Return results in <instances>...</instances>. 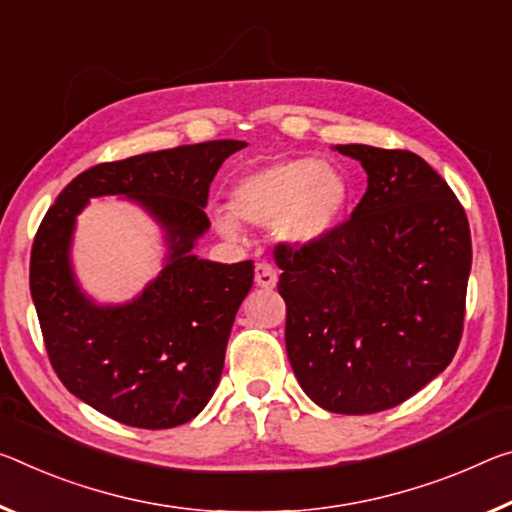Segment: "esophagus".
Masks as SVG:
<instances>
[{"label":"esophagus","mask_w":512,"mask_h":512,"mask_svg":"<svg viewBox=\"0 0 512 512\" xmlns=\"http://www.w3.org/2000/svg\"><path fill=\"white\" fill-rule=\"evenodd\" d=\"M255 285L262 289H273L275 285H278V273H275L271 264L259 262L255 266Z\"/></svg>","instance_id":"1"}]
</instances>
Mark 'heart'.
<instances>
[{"mask_svg":"<svg viewBox=\"0 0 512 512\" xmlns=\"http://www.w3.org/2000/svg\"><path fill=\"white\" fill-rule=\"evenodd\" d=\"M351 186L335 164L310 157L280 159L243 173L230 189V209L216 207L212 221L225 239L243 223L273 227L275 239L303 248L326 239L346 214Z\"/></svg>","mask_w":512,"mask_h":512,"instance_id":"obj_1","label":"heart"}]
</instances>
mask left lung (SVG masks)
Instances as JSON below:
<instances>
[{
    "label": "left lung",
    "mask_w": 512,
    "mask_h": 512,
    "mask_svg": "<svg viewBox=\"0 0 512 512\" xmlns=\"http://www.w3.org/2000/svg\"><path fill=\"white\" fill-rule=\"evenodd\" d=\"M367 193L312 246L275 248L285 344L303 392L337 415H373L449 367L465 319L472 234L465 209L415 152L335 145Z\"/></svg>",
    "instance_id": "8db88e82"
}]
</instances>
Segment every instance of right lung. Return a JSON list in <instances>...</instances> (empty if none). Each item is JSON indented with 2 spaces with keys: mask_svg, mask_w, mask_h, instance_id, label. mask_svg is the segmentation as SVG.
Returning a JSON list of instances; mask_svg holds the SVG:
<instances>
[{
  "mask_svg": "<svg viewBox=\"0 0 512 512\" xmlns=\"http://www.w3.org/2000/svg\"><path fill=\"white\" fill-rule=\"evenodd\" d=\"M248 143L207 141L84 170L47 209L31 248L29 287L50 362L70 394L134 428H173L214 396L255 264L193 255L209 230V184ZM139 204L165 232V269L127 304H95L71 269L76 216L91 197Z\"/></svg>",
  "mask_w": 512,
  "mask_h": 512,
  "instance_id": "1",
  "label": "right lung"
}]
</instances>
